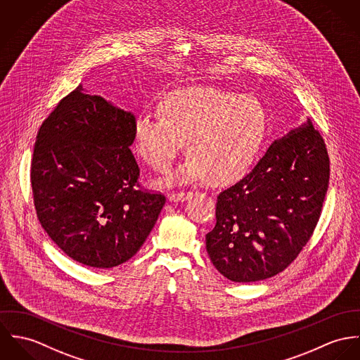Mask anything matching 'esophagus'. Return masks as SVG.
<instances>
[{"label": "esophagus", "instance_id": "obj_1", "mask_svg": "<svg viewBox=\"0 0 360 360\" xmlns=\"http://www.w3.org/2000/svg\"><path fill=\"white\" fill-rule=\"evenodd\" d=\"M192 193L191 192H171L168 195V199L171 201H184V200L191 199Z\"/></svg>", "mask_w": 360, "mask_h": 360}]
</instances>
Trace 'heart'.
I'll return each mask as SVG.
<instances>
[{
	"label": "heart",
	"mask_w": 360,
	"mask_h": 360,
	"mask_svg": "<svg viewBox=\"0 0 360 360\" xmlns=\"http://www.w3.org/2000/svg\"><path fill=\"white\" fill-rule=\"evenodd\" d=\"M160 117L141 116L134 127L138 155L165 172L179 155L184 139L191 158L181 171L185 179L212 185L233 182L255 160L266 131L261 101L217 86H186L165 94Z\"/></svg>",
	"instance_id": "b5f03b06"
}]
</instances>
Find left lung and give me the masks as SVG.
<instances>
[{"mask_svg": "<svg viewBox=\"0 0 360 360\" xmlns=\"http://www.w3.org/2000/svg\"><path fill=\"white\" fill-rule=\"evenodd\" d=\"M328 179L327 149L312 121L275 141L250 174L217 198L205 247L219 274L250 283L283 272L318 225Z\"/></svg>", "mask_w": 360, "mask_h": 360, "instance_id": "8db88e82", "label": "left lung"}]
</instances>
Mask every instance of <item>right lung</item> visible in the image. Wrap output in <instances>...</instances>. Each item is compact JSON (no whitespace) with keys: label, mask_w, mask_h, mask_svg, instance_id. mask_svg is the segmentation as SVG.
<instances>
[{"label":"right lung","mask_w":360,"mask_h":360,"mask_svg":"<svg viewBox=\"0 0 360 360\" xmlns=\"http://www.w3.org/2000/svg\"><path fill=\"white\" fill-rule=\"evenodd\" d=\"M134 127L132 113L79 85L39 129L30 172L37 218L82 265L105 269L134 257L165 202L138 182Z\"/></svg>","instance_id":"right-lung-1"}]
</instances>
